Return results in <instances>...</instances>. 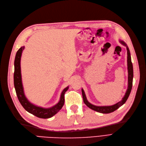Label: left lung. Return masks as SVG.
Returning <instances> with one entry per match:
<instances>
[{"instance_id": "obj_1", "label": "left lung", "mask_w": 146, "mask_h": 146, "mask_svg": "<svg viewBox=\"0 0 146 146\" xmlns=\"http://www.w3.org/2000/svg\"><path fill=\"white\" fill-rule=\"evenodd\" d=\"M122 45L126 46L127 50V69H128V88L127 90L125 92V96H123L122 99L117 102V104H114L113 105L111 106H96L91 104L88 101L86 95L85 94V92H84L83 90L82 89V96H83V99L84 103L87 107H89L90 108L92 109V110H94L96 111H98L99 113H110L115 111L117 109H118L119 107L122 106V105L125 103L128 98L130 94V92L132 88V83H133V64L131 63V56H130V52L129 50V48L127 46L126 44L123 42V41H119Z\"/></svg>"}]
</instances>
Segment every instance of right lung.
I'll return each mask as SVG.
<instances>
[{
  "label": "right lung",
  "mask_w": 146,
  "mask_h": 146,
  "mask_svg": "<svg viewBox=\"0 0 146 146\" xmlns=\"http://www.w3.org/2000/svg\"><path fill=\"white\" fill-rule=\"evenodd\" d=\"M24 46L21 47L17 50L15 60V72H14V85L16 92L17 98L19 99L21 104L24 108L29 113L33 114L39 118L47 119L54 116L55 114L58 113L63 107L64 103V94L68 90L69 86L66 87L63 90L61 94L60 100L54 107L48 108H44L40 107H38L30 103L26 98L24 88L22 83V77L21 72V58Z\"/></svg>",
  "instance_id": "add662e5"
}]
</instances>
